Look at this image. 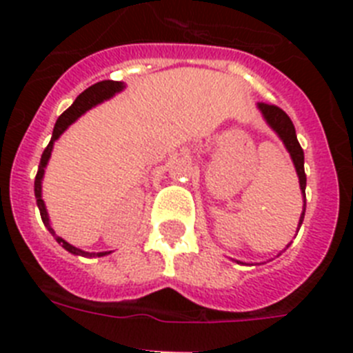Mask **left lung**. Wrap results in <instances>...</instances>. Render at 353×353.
Returning <instances> with one entry per match:
<instances>
[{
    "instance_id": "left-lung-1",
    "label": "left lung",
    "mask_w": 353,
    "mask_h": 353,
    "mask_svg": "<svg viewBox=\"0 0 353 353\" xmlns=\"http://www.w3.org/2000/svg\"><path fill=\"white\" fill-rule=\"evenodd\" d=\"M259 109L262 110L265 121L271 125V128L274 130L279 135V139L283 141V144L287 145L288 153H290L292 160H294L295 170H297V176H299V184H301V192H303L304 199H306V174H304V151L301 148L299 141H297V135H295L294 123H292L290 117L287 116L285 110H281L279 107L271 105V103H263L260 101ZM304 211H306V200H304V209L303 214H301L299 220V228L301 223L304 220Z\"/></svg>"
}]
</instances>
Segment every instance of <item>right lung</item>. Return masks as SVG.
<instances>
[{
  "label": "right lung",
  "mask_w": 353,
  "mask_h": 353,
  "mask_svg": "<svg viewBox=\"0 0 353 353\" xmlns=\"http://www.w3.org/2000/svg\"><path fill=\"white\" fill-rule=\"evenodd\" d=\"M123 88H125V84H123V82L101 81V82H97V84L90 85V88H88L85 91H82V93L79 94L77 98H75L74 103H72V105H70L68 109H66L65 112H63L61 116L58 117V121H56V125H54L52 139H50L49 145L43 149L42 158H40V165H38V172H37V177H34V196H37V204H38V209H40V216H42V221H43V225L49 228L50 234L56 237V241H58V243L61 244L63 248H65L66 252L74 253V255L103 256V255H107V253H110V252H101V253L82 252V250H79V248H75V246H72V244L66 243V241L61 239L59 236H56V232L52 230V227H50V223H49V216H47L46 204H43V200H42V177H43V172H46L43 169H46L47 161H49V158H50V151H52L54 141H56V139H58L59 135H61V133L65 132V130L75 121V119H77L79 116H82L85 110H90L91 107H94L97 103H100V101L110 98L112 94H116L117 91H121Z\"/></svg>",
  "instance_id": "obj_1"
}]
</instances>
